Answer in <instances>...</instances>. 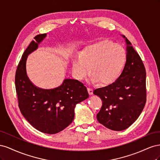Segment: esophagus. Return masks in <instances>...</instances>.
I'll return each mask as SVG.
<instances>
[{
    "instance_id": "esophagus-1",
    "label": "esophagus",
    "mask_w": 160,
    "mask_h": 160,
    "mask_svg": "<svg viewBox=\"0 0 160 160\" xmlns=\"http://www.w3.org/2000/svg\"><path fill=\"white\" fill-rule=\"evenodd\" d=\"M88 93H89V94L90 95H93V89H91V88H88Z\"/></svg>"
}]
</instances>
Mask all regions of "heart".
Returning a JSON list of instances; mask_svg holds the SVG:
<instances>
[{
  "instance_id": "heart-1",
  "label": "heart",
  "mask_w": 160,
  "mask_h": 160,
  "mask_svg": "<svg viewBox=\"0 0 160 160\" xmlns=\"http://www.w3.org/2000/svg\"><path fill=\"white\" fill-rule=\"evenodd\" d=\"M126 62V52L120 45L102 41L85 47L72 58L71 72L77 80L84 79L90 72L93 82L111 83L122 72Z\"/></svg>"
}]
</instances>
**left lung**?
I'll use <instances>...</instances> for the list:
<instances>
[{
	"instance_id": "1",
	"label": "left lung",
	"mask_w": 160,
	"mask_h": 160,
	"mask_svg": "<svg viewBox=\"0 0 160 160\" xmlns=\"http://www.w3.org/2000/svg\"><path fill=\"white\" fill-rule=\"evenodd\" d=\"M126 62L122 74L108 86L94 90L103 101L97 114L98 122L113 131H123L133 124L146 102V72L143 62L124 35Z\"/></svg>"
}]
</instances>
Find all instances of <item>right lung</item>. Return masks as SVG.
Returning a JSON list of instances; mask_svg holds the SVG:
<instances>
[{
  "instance_id": "1",
  "label": "right lung",
  "mask_w": 160,
  "mask_h": 160,
  "mask_svg": "<svg viewBox=\"0 0 160 160\" xmlns=\"http://www.w3.org/2000/svg\"><path fill=\"white\" fill-rule=\"evenodd\" d=\"M47 33L37 35L27 48L17 67L15 75L18 107L22 115L40 132L55 134L72 123L76 105L89 98L86 87L80 81L65 79L57 88L45 89L34 85L26 69L28 55L37 50Z\"/></svg>"
}]
</instances>
